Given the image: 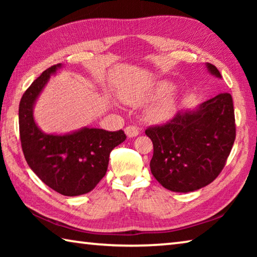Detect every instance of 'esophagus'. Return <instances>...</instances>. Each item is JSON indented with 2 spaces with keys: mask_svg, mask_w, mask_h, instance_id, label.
<instances>
[{
  "mask_svg": "<svg viewBox=\"0 0 257 257\" xmlns=\"http://www.w3.org/2000/svg\"><path fill=\"white\" fill-rule=\"evenodd\" d=\"M124 133L129 138H132V137L138 136L139 130L137 127H135V125H128V127L124 128Z\"/></svg>",
  "mask_w": 257,
  "mask_h": 257,
  "instance_id": "34e87169",
  "label": "esophagus"
}]
</instances>
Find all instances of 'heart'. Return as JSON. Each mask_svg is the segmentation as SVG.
I'll list each match as a JSON object with an SVG mask.
<instances>
[{
  "label": "heart",
  "mask_w": 257,
  "mask_h": 257,
  "mask_svg": "<svg viewBox=\"0 0 257 257\" xmlns=\"http://www.w3.org/2000/svg\"><path fill=\"white\" fill-rule=\"evenodd\" d=\"M171 88L172 86L169 81H156L141 92L125 95L123 99L132 105H139L160 97L146 108L145 119L151 123H161L170 118L176 110V96L170 92Z\"/></svg>",
  "instance_id": "obj_1"
}]
</instances>
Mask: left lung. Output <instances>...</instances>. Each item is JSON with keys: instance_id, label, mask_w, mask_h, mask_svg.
Wrapping results in <instances>:
<instances>
[{"instance_id": "obj_1", "label": "left lung", "mask_w": 257, "mask_h": 257, "mask_svg": "<svg viewBox=\"0 0 257 257\" xmlns=\"http://www.w3.org/2000/svg\"><path fill=\"white\" fill-rule=\"evenodd\" d=\"M206 67L221 78L215 66ZM145 134L153 142L152 175L164 188L188 193L205 187L220 175L236 138L232 97L220 93L196 110L178 112L167 123Z\"/></svg>"}]
</instances>
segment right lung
Wrapping results in <instances>:
<instances>
[{"label":"right lung","instance_id":"add662e5","mask_svg":"<svg viewBox=\"0 0 257 257\" xmlns=\"http://www.w3.org/2000/svg\"><path fill=\"white\" fill-rule=\"evenodd\" d=\"M52 66L34 80L19 104L20 142L25 159L37 177L56 193L78 196L93 190L105 176L111 151L127 138L122 130L82 128L68 135H47L37 127L33 107L50 76Z\"/></svg>","mask_w":257,"mask_h":257}]
</instances>
